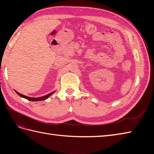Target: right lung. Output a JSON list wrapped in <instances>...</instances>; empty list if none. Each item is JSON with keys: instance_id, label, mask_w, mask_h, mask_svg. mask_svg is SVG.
<instances>
[{"instance_id": "1", "label": "right lung", "mask_w": 154, "mask_h": 154, "mask_svg": "<svg viewBox=\"0 0 154 154\" xmlns=\"http://www.w3.org/2000/svg\"><path fill=\"white\" fill-rule=\"evenodd\" d=\"M16 91V93H17L20 97H22V98H24V99H27V100H30V101H40V100H45V99H47L49 97H50L52 94L55 93V91H53V92L49 93V94H46V95H45V96L35 98V97H27V96H25V95H24V94H20V93H19L17 92V91Z\"/></svg>"}]
</instances>
